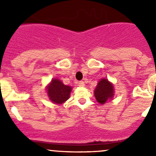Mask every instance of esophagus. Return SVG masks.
Wrapping results in <instances>:
<instances>
[{
	"label": "esophagus",
	"mask_w": 156,
	"mask_h": 156,
	"mask_svg": "<svg viewBox=\"0 0 156 156\" xmlns=\"http://www.w3.org/2000/svg\"><path fill=\"white\" fill-rule=\"evenodd\" d=\"M78 85L79 86V87H84V85H85V84H84V81H79V82H78Z\"/></svg>",
	"instance_id": "34e87169"
}]
</instances>
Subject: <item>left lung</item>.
<instances>
[{
	"mask_svg": "<svg viewBox=\"0 0 156 156\" xmlns=\"http://www.w3.org/2000/svg\"><path fill=\"white\" fill-rule=\"evenodd\" d=\"M115 95L114 85L108 79L101 78L97 83V85L94 90V97L100 104L103 105L112 100Z\"/></svg>",
	"mask_w": 156,
	"mask_h": 156,
	"instance_id": "1",
	"label": "left lung"
}]
</instances>
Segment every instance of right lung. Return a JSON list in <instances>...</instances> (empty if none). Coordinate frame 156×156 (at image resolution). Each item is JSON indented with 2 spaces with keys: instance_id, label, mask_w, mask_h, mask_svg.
<instances>
[{
  "instance_id": "add662e5",
  "label": "right lung",
  "mask_w": 156,
  "mask_h": 156,
  "mask_svg": "<svg viewBox=\"0 0 156 156\" xmlns=\"http://www.w3.org/2000/svg\"><path fill=\"white\" fill-rule=\"evenodd\" d=\"M72 87L65 85L58 78H52L47 86V94L48 98L55 104H62L70 97Z\"/></svg>"
}]
</instances>
